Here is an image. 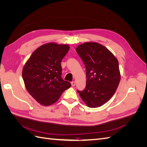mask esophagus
Returning <instances> with one entry per match:
<instances>
[{
	"instance_id": "esophagus-1",
	"label": "esophagus",
	"mask_w": 147,
	"mask_h": 147,
	"mask_svg": "<svg viewBox=\"0 0 147 147\" xmlns=\"http://www.w3.org/2000/svg\"><path fill=\"white\" fill-rule=\"evenodd\" d=\"M71 84H72V86H75V81H72L71 82Z\"/></svg>"
}]
</instances>
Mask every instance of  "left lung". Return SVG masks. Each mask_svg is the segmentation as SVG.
Instances as JSON below:
<instances>
[{"instance_id":"obj_1","label":"left lung","mask_w":147,"mask_h":147,"mask_svg":"<svg viewBox=\"0 0 147 147\" xmlns=\"http://www.w3.org/2000/svg\"><path fill=\"white\" fill-rule=\"evenodd\" d=\"M76 51L85 66L86 75L85 88L77 92L89 107H99L113 96L118 86V61L108 49L97 43L82 44Z\"/></svg>"}]
</instances>
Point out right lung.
<instances>
[{"label":"right lung","instance_id":"add662e5","mask_svg":"<svg viewBox=\"0 0 147 147\" xmlns=\"http://www.w3.org/2000/svg\"><path fill=\"white\" fill-rule=\"evenodd\" d=\"M69 46L50 43L33 52L23 69L26 90L41 105L54 104L71 84L62 78L61 61Z\"/></svg>","mask_w":147,"mask_h":147}]
</instances>
